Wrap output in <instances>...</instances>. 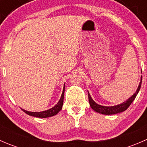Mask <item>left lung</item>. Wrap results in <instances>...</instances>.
<instances>
[{
	"label": "left lung",
	"mask_w": 147,
	"mask_h": 147,
	"mask_svg": "<svg viewBox=\"0 0 147 147\" xmlns=\"http://www.w3.org/2000/svg\"><path fill=\"white\" fill-rule=\"evenodd\" d=\"M142 77H141V81H140V83H139V87H138L137 91L135 92V93H134L131 97H129L128 100H126V101L123 102V103L119 104V105H115V106L107 107V106H102V105H98V104L96 103V102L92 99L91 96H90V94H89L88 92V98H89V102H90V107H91L92 109L94 111H95L96 112L102 114V115H115V114L124 112V111H125L126 109L130 106V105L132 103V102L134 101V99H135L136 97H137L138 92H139V90H140L141 88V85H142Z\"/></svg>",
	"instance_id": "left-lung-1"
}]
</instances>
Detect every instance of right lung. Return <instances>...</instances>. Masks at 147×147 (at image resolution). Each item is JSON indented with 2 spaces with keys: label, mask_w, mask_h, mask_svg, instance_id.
Instances as JSON below:
<instances>
[{
  "label": "right lung",
  "mask_w": 147,
  "mask_h": 147,
  "mask_svg": "<svg viewBox=\"0 0 147 147\" xmlns=\"http://www.w3.org/2000/svg\"><path fill=\"white\" fill-rule=\"evenodd\" d=\"M64 93H65V85L63 87V91L62 93L61 97H60L59 102L55 105L53 107H52L51 109H47V110L42 111V112H28V111L25 110V109H22V110L26 113L27 115H30V116L35 117H40V118H47L50 117H53L54 115H56L63 108V100H64Z\"/></svg>",
  "instance_id": "obj_1"
}]
</instances>
